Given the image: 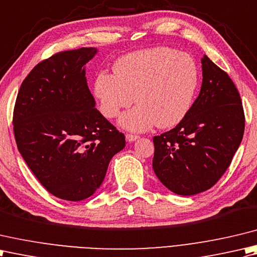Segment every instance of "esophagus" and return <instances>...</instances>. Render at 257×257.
<instances>
[{
	"label": "esophagus",
	"mask_w": 257,
	"mask_h": 257,
	"mask_svg": "<svg viewBox=\"0 0 257 257\" xmlns=\"http://www.w3.org/2000/svg\"><path fill=\"white\" fill-rule=\"evenodd\" d=\"M125 138H126V140L128 141V142H133V141L138 140V139L140 138V136H139V135H134V134L126 133V134H125Z\"/></svg>",
	"instance_id": "34e87169"
}]
</instances>
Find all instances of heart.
Instances as JSON below:
<instances>
[{"label":"heart","mask_w":257,"mask_h":257,"mask_svg":"<svg viewBox=\"0 0 257 257\" xmlns=\"http://www.w3.org/2000/svg\"><path fill=\"white\" fill-rule=\"evenodd\" d=\"M197 85L198 69L193 57L161 46L123 56L115 63L114 74L99 72L94 94L106 118H115L123 108L139 102L122 115L119 124L144 132L156 124L162 128L179 124L190 111Z\"/></svg>","instance_id":"1"}]
</instances>
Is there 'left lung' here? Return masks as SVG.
<instances>
[{
    "instance_id": "obj_1",
    "label": "left lung",
    "mask_w": 257,
    "mask_h": 257,
    "mask_svg": "<svg viewBox=\"0 0 257 257\" xmlns=\"http://www.w3.org/2000/svg\"><path fill=\"white\" fill-rule=\"evenodd\" d=\"M200 94L186 116L154 136L153 170L179 195H195L216 184L242 142L245 115L236 86L206 55Z\"/></svg>"
}]
</instances>
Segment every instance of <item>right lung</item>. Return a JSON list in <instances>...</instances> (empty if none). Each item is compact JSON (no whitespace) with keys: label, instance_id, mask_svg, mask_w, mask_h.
<instances>
[{"label":"right lung","instance_id":"right-lung-1","mask_svg":"<svg viewBox=\"0 0 257 257\" xmlns=\"http://www.w3.org/2000/svg\"><path fill=\"white\" fill-rule=\"evenodd\" d=\"M94 48L40 62L21 85L13 111L19 152L46 191L65 201L90 197L125 136L95 108L85 64Z\"/></svg>","mask_w":257,"mask_h":257}]
</instances>
